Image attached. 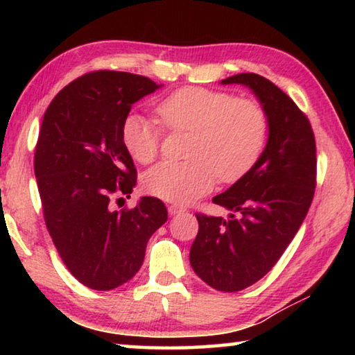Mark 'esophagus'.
I'll use <instances>...</instances> for the list:
<instances>
[{"mask_svg": "<svg viewBox=\"0 0 355 355\" xmlns=\"http://www.w3.org/2000/svg\"><path fill=\"white\" fill-rule=\"evenodd\" d=\"M169 214L171 216H175V214H178V213H182V211H184V208L183 207H178V205H169Z\"/></svg>", "mask_w": 355, "mask_h": 355, "instance_id": "esophagus-1", "label": "esophagus"}]
</instances>
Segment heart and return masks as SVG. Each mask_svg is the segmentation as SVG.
<instances>
[{
  "instance_id": "obj_1",
  "label": "heart",
  "mask_w": 355,
  "mask_h": 355,
  "mask_svg": "<svg viewBox=\"0 0 355 355\" xmlns=\"http://www.w3.org/2000/svg\"><path fill=\"white\" fill-rule=\"evenodd\" d=\"M159 123L169 131H189L186 161H164L142 178L148 194L188 203L213 188L216 177L232 183L245 175L268 141L266 111L250 98L199 86H184L156 105ZM163 128L155 119L130 111L120 123V139L131 158L150 164L161 148Z\"/></svg>"
}]
</instances>
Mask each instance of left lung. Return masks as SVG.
<instances>
[{
    "label": "left lung",
    "instance_id": "8db88e82",
    "mask_svg": "<svg viewBox=\"0 0 355 355\" xmlns=\"http://www.w3.org/2000/svg\"><path fill=\"white\" fill-rule=\"evenodd\" d=\"M222 84L250 87L269 122L266 148L254 167L213 199L230 216L196 213L191 266L214 290L235 293L271 271L302 225L316 188V146L307 116L274 83L239 73Z\"/></svg>",
    "mask_w": 355,
    "mask_h": 355
}]
</instances>
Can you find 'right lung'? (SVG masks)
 Instances as JSON below:
<instances>
[{
  "mask_svg": "<svg viewBox=\"0 0 355 355\" xmlns=\"http://www.w3.org/2000/svg\"><path fill=\"white\" fill-rule=\"evenodd\" d=\"M159 87L127 71H91L59 91L42 120L34 173L45 224L71 275L92 290L133 277L150 236L167 220L156 197L122 211L111 205L130 197L137 178L120 123L131 105Z\"/></svg>",
  "mask_w": 355,
  "mask_h": 355,
  "instance_id": "1",
  "label": "right lung"
}]
</instances>
